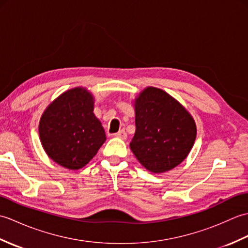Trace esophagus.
Returning a JSON list of instances; mask_svg holds the SVG:
<instances>
[{"label": "esophagus", "instance_id": "34e87169", "mask_svg": "<svg viewBox=\"0 0 248 248\" xmlns=\"http://www.w3.org/2000/svg\"><path fill=\"white\" fill-rule=\"evenodd\" d=\"M114 136H115V138L120 139V140H125V139H127V133H125L124 130H120L119 132L115 133Z\"/></svg>", "mask_w": 248, "mask_h": 248}]
</instances>
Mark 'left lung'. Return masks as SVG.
I'll return each mask as SVG.
<instances>
[{
    "instance_id": "8db88e82",
    "label": "left lung",
    "mask_w": 248,
    "mask_h": 248,
    "mask_svg": "<svg viewBox=\"0 0 248 248\" xmlns=\"http://www.w3.org/2000/svg\"><path fill=\"white\" fill-rule=\"evenodd\" d=\"M133 107L136 130L130 148L140 164L155 173L181 164L197 134L188 110L170 93L154 86L144 88Z\"/></svg>"
}]
</instances>
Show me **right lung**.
Segmentation results:
<instances>
[{"label": "right lung", "mask_w": 248, "mask_h": 248, "mask_svg": "<svg viewBox=\"0 0 248 248\" xmlns=\"http://www.w3.org/2000/svg\"><path fill=\"white\" fill-rule=\"evenodd\" d=\"M93 108V94L82 86L68 89L48 105L40 117L39 139L52 161L77 170L97 155L107 136Z\"/></svg>", "instance_id": "1"}]
</instances>
